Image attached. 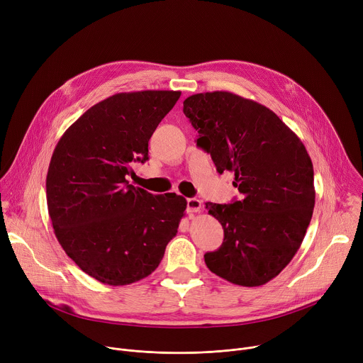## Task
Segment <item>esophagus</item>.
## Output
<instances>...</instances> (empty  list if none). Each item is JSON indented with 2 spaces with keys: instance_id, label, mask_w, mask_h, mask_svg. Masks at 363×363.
<instances>
[{
  "instance_id": "obj_1",
  "label": "esophagus",
  "mask_w": 363,
  "mask_h": 363,
  "mask_svg": "<svg viewBox=\"0 0 363 363\" xmlns=\"http://www.w3.org/2000/svg\"><path fill=\"white\" fill-rule=\"evenodd\" d=\"M201 210V201L198 198H188L186 199V211L194 214Z\"/></svg>"
}]
</instances>
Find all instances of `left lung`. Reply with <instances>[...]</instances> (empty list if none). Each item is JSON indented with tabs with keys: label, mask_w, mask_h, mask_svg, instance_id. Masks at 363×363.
Wrapping results in <instances>:
<instances>
[{
	"label": "left lung",
	"mask_w": 363,
	"mask_h": 363,
	"mask_svg": "<svg viewBox=\"0 0 363 363\" xmlns=\"http://www.w3.org/2000/svg\"><path fill=\"white\" fill-rule=\"evenodd\" d=\"M184 113L199 133L196 145L220 174L234 172L242 194L233 203H205L224 228L221 247L203 255L205 264L230 283L263 286L291 262L312 220V160L273 111L238 94H192Z\"/></svg>",
	"instance_id": "8db88e82"
}]
</instances>
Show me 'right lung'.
<instances>
[{
  "instance_id": "1",
  "label": "right lung",
  "mask_w": 363,
  "mask_h": 363,
  "mask_svg": "<svg viewBox=\"0 0 363 363\" xmlns=\"http://www.w3.org/2000/svg\"><path fill=\"white\" fill-rule=\"evenodd\" d=\"M181 91L118 93L96 103L60 138L51 157L47 206L55 234L90 277L126 286L147 277L177 235L186 199L129 184L147 142Z\"/></svg>"
}]
</instances>
